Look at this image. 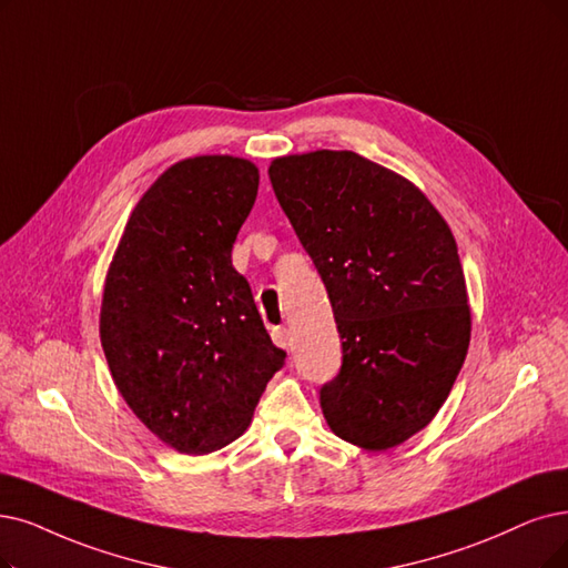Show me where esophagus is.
I'll list each match as a JSON object with an SVG mask.
<instances>
[{
  "instance_id": "1",
  "label": "esophagus",
  "mask_w": 568,
  "mask_h": 568,
  "mask_svg": "<svg viewBox=\"0 0 568 568\" xmlns=\"http://www.w3.org/2000/svg\"><path fill=\"white\" fill-rule=\"evenodd\" d=\"M272 343H275V345L282 347V349H286V347L291 345V333H288V328H284V326L272 328Z\"/></svg>"
}]
</instances>
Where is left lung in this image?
I'll return each mask as SVG.
<instances>
[{
	"label": "left lung",
	"instance_id": "1",
	"mask_svg": "<svg viewBox=\"0 0 568 568\" xmlns=\"http://www.w3.org/2000/svg\"><path fill=\"white\" fill-rule=\"evenodd\" d=\"M267 174L343 337L324 417L361 449H392L438 415L468 352L455 235L410 179L354 151L282 155Z\"/></svg>",
	"mask_w": 568,
	"mask_h": 568
}]
</instances>
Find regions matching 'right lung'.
Listing matches in <instances>:
<instances>
[{"mask_svg":"<svg viewBox=\"0 0 568 568\" xmlns=\"http://www.w3.org/2000/svg\"><path fill=\"white\" fill-rule=\"evenodd\" d=\"M256 193L246 158L174 163L134 205L106 270L100 339L113 384L181 455L240 438L284 366L231 261Z\"/></svg>","mask_w":568,"mask_h":568,"instance_id":"1","label":"right lung"}]
</instances>
